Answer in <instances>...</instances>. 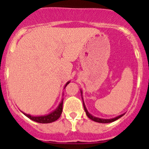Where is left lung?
Returning a JSON list of instances; mask_svg holds the SVG:
<instances>
[{
	"instance_id": "1",
	"label": "left lung",
	"mask_w": 149,
	"mask_h": 149,
	"mask_svg": "<svg viewBox=\"0 0 149 149\" xmlns=\"http://www.w3.org/2000/svg\"><path fill=\"white\" fill-rule=\"evenodd\" d=\"M80 92H81V95H82V90H80ZM82 99H83V97H82ZM83 107H84V109H85V111L86 113V115L88 116V117L90 119H91L92 120L95 121V122H97V123H112L113 122V121L119 119L120 118L122 117L123 116L125 115V113L122 114V115H120L118 116H117V117L116 118H111V119H103V118H97V117H95V116H92L91 114L88 111V110H87L86 107H85V105L84 104V102H83Z\"/></svg>"
}]
</instances>
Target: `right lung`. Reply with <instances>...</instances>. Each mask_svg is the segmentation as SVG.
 Instances as JSON below:
<instances>
[{
  "instance_id": "1",
  "label": "right lung",
  "mask_w": 149,
  "mask_h": 149,
  "mask_svg": "<svg viewBox=\"0 0 149 149\" xmlns=\"http://www.w3.org/2000/svg\"><path fill=\"white\" fill-rule=\"evenodd\" d=\"M69 83H70V81L66 83V85H65L64 88H66V85L69 84ZM63 100H61L60 104H59V106H58L57 109H56L54 111L50 113L47 114V115L40 116H33L29 115V114L25 113H24L22 111V112L24 114V115L26 116V117H28L29 118L32 120L35 121V122L39 123H49L54 122V121L57 120L59 118V117H60L61 112H62Z\"/></svg>"
}]
</instances>
